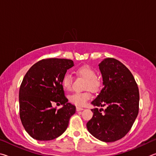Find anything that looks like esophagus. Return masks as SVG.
<instances>
[{
    "label": "esophagus",
    "instance_id": "obj_1",
    "mask_svg": "<svg viewBox=\"0 0 156 156\" xmlns=\"http://www.w3.org/2000/svg\"><path fill=\"white\" fill-rule=\"evenodd\" d=\"M76 111H81V110H83V108H81V107H76Z\"/></svg>",
    "mask_w": 156,
    "mask_h": 156
}]
</instances>
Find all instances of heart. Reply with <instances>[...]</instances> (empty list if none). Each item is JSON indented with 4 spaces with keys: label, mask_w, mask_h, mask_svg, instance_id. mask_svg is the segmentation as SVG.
Here are the masks:
<instances>
[{
    "label": "heart",
    "mask_w": 156,
    "mask_h": 156,
    "mask_svg": "<svg viewBox=\"0 0 156 156\" xmlns=\"http://www.w3.org/2000/svg\"><path fill=\"white\" fill-rule=\"evenodd\" d=\"M76 74L86 80L85 89L91 91H97L99 88V82L97 80V73L94 69L88 66H82L76 70ZM72 77L69 74H66L62 80V86L66 90H69L71 88ZM91 98L89 92L83 93H74L68 97L69 101L78 106H83L86 103L87 101Z\"/></svg>",
    "instance_id": "1"
}]
</instances>
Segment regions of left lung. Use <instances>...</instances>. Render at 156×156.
Masks as SVG:
<instances>
[{
  "label": "left lung",
  "instance_id": "1",
  "mask_svg": "<svg viewBox=\"0 0 156 156\" xmlns=\"http://www.w3.org/2000/svg\"><path fill=\"white\" fill-rule=\"evenodd\" d=\"M99 67L103 88L91 103L107 108L104 114L92 109L93 116L86 126L94 137L110 143L124 137L132 128L138 114L139 91L132 73L119 60L105 58Z\"/></svg>",
  "mask_w": 156,
  "mask_h": 156
}]
</instances>
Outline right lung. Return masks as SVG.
Returning a JSON list of instances; mask_svg holds the SVG:
<instances>
[{"label":"right lung","instance_id":"1","mask_svg":"<svg viewBox=\"0 0 156 156\" xmlns=\"http://www.w3.org/2000/svg\"><path fill=\"white\" fill-rule=\"evenodd\" d=\"M73 66L71 59H42L33 65L24 76L19 91L20 117L24 129L35 140L59 137L75 113V106L68 102L62 86L63 77ZM54 102L61 103L62 108H53Z\"/></svg>","mask_w":156,"mask_h":156}]
</instances>
